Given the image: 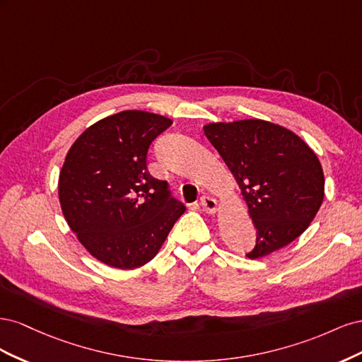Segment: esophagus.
Masks as SVG:
<instances>
[{
	"instance_id": "esophagus-1",
	"label": "esophagus",
	"mask_w": 362,
	"mask_h": 362,
	"mask_svg": "<svg viewBox=\"0 0 362 362\" xmlns=\"http://www.w3.org/2000/svg\"><path fill=\"white\" fill-rule=\"evenodd\" d=\"M201 206L204 208V211L208 214H214L218 210V205L217 201L210 198V196H202L201 199Z\"/></svg>"
}]
</instances>
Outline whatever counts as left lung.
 I'll list each match as a JSON object with an SVG mask.
<instances>
[{
    "label": "left lung",
    "instance_id": "obj_1",
    "mask_svg": "<svg viewBox=\"0 0 362 362\" xmlns=\"http://www.w3.org/2000/svg\"><path fill=\"white\" fill-rule=\"evenodd\" d=\"M204 133L231 170L257 228L247 258L286 247L310 226L323 202L325 177L306 141L262 119L211 122Z\"/></svg>",
    "mask_w": 362,
    "mask_h": 362
}]
</instances>
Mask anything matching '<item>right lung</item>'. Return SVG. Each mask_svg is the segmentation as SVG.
<instances>
[{"label": "right lung", "mask_w": 362, "mask_h": 362, "mask_svg": "<svg viewBox=\"0 0 362 362\" xmlns=\"http://www.w3.org/2000/svg\"><path fill=\"white\" fill-rule=\"evenodd\" d=\"M172 119L124 110L86 128L59 177L64 218L78 242L104 264L131 270L154 258L185 208L151 177L148 151Z\"/></svg>", "instance_id": "obj_1"}]
</instances>
